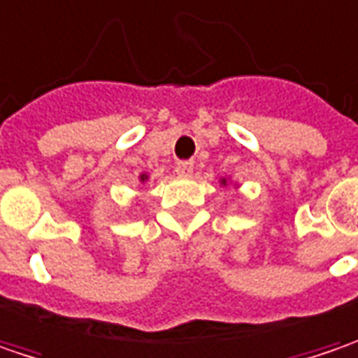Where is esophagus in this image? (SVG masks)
<instances>
[{"instance_id":"34e87169","label":"esophagus","mask_w":358,"mask_h":358,"mask_svg":"<svg viewBox=\"0 0 358 358\" xmlns=\"http://www.w3.org/2000/svg\"><path fill=\"white\" fill-rule=\"evenodd\" d=\"M175 171H177V175H181V177H191V173H193V163H191V161H179Z\"/></svg>"}]
</instances>
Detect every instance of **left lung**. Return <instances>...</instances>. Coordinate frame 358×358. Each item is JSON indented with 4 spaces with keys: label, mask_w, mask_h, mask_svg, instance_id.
I'll use <instances>...</instances> for the list:
<instances>
[{
    "label": "left lung",
    "mask_w": 358,
    "mask_h": 358,
    "mask_svg": "<svg viewBox=\"0 0 358 358\" xmlns=\"http://www.w3.org/2000/svg\"><path fill=\"white\" fill-rule=\"evenodd\" d=\"M222 185H227V179H225V177L222 179Z\"/></svg>",
    "instance_id": "left-lung-1"
}]
</instances>
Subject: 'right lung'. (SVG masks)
<instances>
[{
  "instance_id": "add662e5",
  "label": "right lung",
  "mask_w": 358,
  "mask_h": 358,
  "mask_svg": "<svg viewBox=\"0 0 358 358\" xmlns=\"http://www.w3.org/2000/svg\"><path fill=\"white\" fill-rule=\"evenodd\" d=\"M147 179H149V175H145V173H143V175H141V181H143V183H145V181H147Z\"/></svg>"
}]
</instances>
